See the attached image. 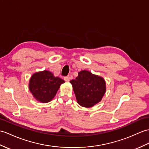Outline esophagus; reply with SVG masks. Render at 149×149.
Instances as JSON below:
<instances>
[{
  "mask_svg": "<svg viewBox=\"0 0 149 149\" xmlns=\"http://www.w3.org/2000/svg\"><path fill=\"white\" fill-rule=\"evenodd\" d=\"M64 80H65V81L68 82L70 80V75H67V76H66V77H64Z\"/></svg>",
  "mask_w": 149,
  "mask_h": 149,
  "instance_id": "34e87169",
  "label": "esophagus"
}]
</instances>
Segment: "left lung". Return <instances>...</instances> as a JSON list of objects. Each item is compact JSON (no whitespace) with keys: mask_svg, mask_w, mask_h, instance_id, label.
Segmentation results:
<instances>
[{"mask_svg":"<svg viewBox=\"0 0 149 149\" xmlns=\"http://www.w3.org/2000/svg\"><path fill=\"white\" fill-rule=\"evenodd\" d=\"M70 82L79 104L88 108L101 101L106 91L104 79L87 70L79 72L77 77Z\"/></svg>","mask_w":149,"mask_h":149,"instance_id":"obj_1","label":"left lung"}]
</instances>
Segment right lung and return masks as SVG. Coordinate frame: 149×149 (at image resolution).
Here are the masks:
<instances>
[{
	"label": "right lung",
	"mask_w": 149,
	"mask_h": 149,
	"mask_svg": "<svg viewBox=\"0 0 149 149\" xmlns=\"http://www.w3.org/2000/svg\"><path fill=\"white\" fill-rule=\"evenodd\" d=\"M65 81L54 77L51 72L44 70L34 74L30 78L29 89L34 97L42 103H47L53 99Z\"/></svg>",
	"instance_id": "1"
}]
</instances>
